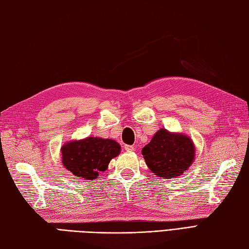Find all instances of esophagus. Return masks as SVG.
Masks as SVG:
<instances>
[{"label":"esophagus","instance_id":"obj_1","mask_svg":"<svg viewBox=\"0 0 249 249\" xmlns=\"http://www.w3.org/2000/svg\"><path fill=\"white\" fill-rule=\"evenodd\" d=\"M124 150H125V151H128V152H132V151L134 150V147H133V145L125 144V145H124Z\"/></svg>","mask_w":249,"mask_h":249}]
</instances>
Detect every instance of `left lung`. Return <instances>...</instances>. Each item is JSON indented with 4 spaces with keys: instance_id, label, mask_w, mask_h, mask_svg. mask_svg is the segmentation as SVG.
I'll use <instances>...</instances> for the list:
<instances>
[{
    "instance_id": "obj_1",
    "label": "left lung",
    "mask_w": 249,
    "mask_h": 249,
    "mask_svg": "<svg viewBox=\"0 0 249 249\" xmlns=\"http://www.w3.org/2000/svg\"><path fill=\"white\" fill-rule=\"evenodd\" d=\"M142 154L151 172L161 179H168L189 170L196 159V147L184 133L161 128L142 148Z\"/></svg>"
}]
</instances>
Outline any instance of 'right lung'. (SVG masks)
I'll list each match as a JSON object with an SVG mask.
<instances>
[{"label": "right lung", "mask_w": 249, "mask_h": 249, "mask_svg": "<svg viewBox=\"0 0 249 249\" xmlns=\"http://www.w3.org/2000/svg\"><path fill=\"white\" fill-rule=\"evenodd\" d=\"M120 144L110 138L89 136L65 142L61 147L66 170L81 179L93 180L105 172L108 163L120 153Z\"/></svg>", "instance_id": "right-lung-1"}]
</instances>
